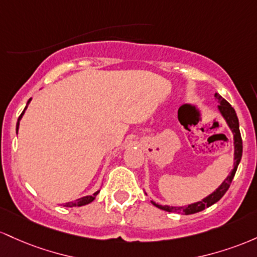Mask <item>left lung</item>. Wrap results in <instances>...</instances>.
I'll list each match as a JSON object with an SVG mask.
<instances>
[{
    "label": "left lung",
    "instance_id": "8db88e82",
    "mask_svg": "<svg viewBox=\"0 0 257 257\" xmlns=\"http://www.w3.org/2000/svg\"><path fill=\"white\" fill-rule=\"evenodd\" d=\"M216 99L218 100L220 105H218V109H220L221 114L223 115V117L226 119L227 123L229 125L230 130H232L233 135H234V169H233L232 174H230L226 180L223 181V183L218 187L216 191L210 194L209 197H206L205 199H203L201 201H198V203L192 204V205H188L187 207H172V206H163V205H158V204H154L155 206L159 207L161 210H165V211L172 212V211H178V212H183L186 215H191V214H195V212L203 211L204 209L206 207L211 206L212 204L217 203L220 199L223 197L224 193L228 191L230 183H232L233 177H234L235 171H237V167L239 161L241 159V153H243V141H241V136H240V131H239V121L237 117V114H235V110L233 109V106L227 102L224 98H222L218 93H215Z\"/></svg>",
    "mask_w": 257,
    "mask_h": 257
}]
</instances>
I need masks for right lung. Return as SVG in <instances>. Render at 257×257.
<instances>
[{
    "label": "right lung",
    "mask_w": 257,
    "mask_h": 257,
    "mask_svg": "<svg viewBox=\"0 0 257 257\" xmlns=\"http://www.w3.org/2000/svg\"><path fill=\"white\" fill-rule=\"evenodd\" d=\"M24 111H25V109H24V110H23V113L20 114V116H19V119H18V122H17V134H18L19 120L22 119V116H23V114H24ZM97 194H98V192L94 193L93 195H90V197H83V198L77 199V200H75V201H70V203H66V204H64V206H66V207H74V206H83V205H87V204H90L91 201L94 200V198L97 197Z\"/></svg>",
    "instance_id": "add662e5"
}]
</instances>
